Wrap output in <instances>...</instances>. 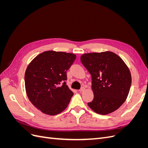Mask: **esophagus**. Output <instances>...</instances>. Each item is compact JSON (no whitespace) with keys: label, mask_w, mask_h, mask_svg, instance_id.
Segmentation results:
<instances>
[{"label":"esophagus","mask_w":148,"mask_h":148,"mask_svg":"<svg viewBox=\"0 0 148 148\" xmlns=\"http://www.w3.org/2000/svg\"><path fill=\"white\" fill-rule=\"evenodd\" d=\"M84 90H85V88H84V87H82L81 89H79V91H80V92H83V91H84Z\"/></svg>","instance_id":"34e87169"}]
</instances>
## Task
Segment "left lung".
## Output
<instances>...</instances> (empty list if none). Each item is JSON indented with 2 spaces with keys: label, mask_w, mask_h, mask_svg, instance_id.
I'll list each match as a JSON object with an SVG mask.
<instances>
[{
  "label": "left lung",
  "mask_w": 148,
  "mask_h": 148,
  "mask_svg": "<svg viewBox=\"0 0 148 148\" xmlns=\"http://www.w3.org/2000/svg\"><path fill=\"white\" fill-rule=\"evenodd\" d=\"M80 59L92 78L94 99L88 103V106L101 115L118 109L131 87L132 76L127 65L110 51L84 53Z\"/></svg>",
  "instance_id": "8db88e82"
}]
</instances>
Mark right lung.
<instances>
[{
    "mask_svg": "<svg viewBox=\"0 0 148 148\" xmlns=\"http://www.w3.org/2000/svg\"><path fill=\"white\" fill-rule=\"evenodd\" d=\"M76 57L74 53L48 51L28 65L25 75L26 95L42 113L55 115L68 106L73 92L66 84V71Z\"/></svg>",
    "mask_w": 148,
    "mask_h": 148,
    "instance_id": "1",
    "label": "right lung"
}]
</instances>
